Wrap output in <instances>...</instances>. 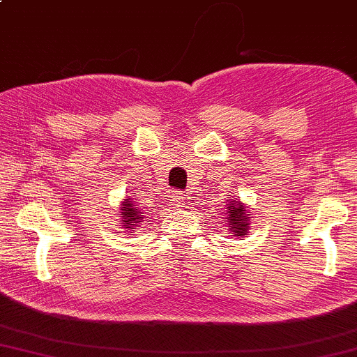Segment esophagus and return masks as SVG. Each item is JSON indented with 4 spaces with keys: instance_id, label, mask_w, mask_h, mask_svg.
Returning a JSON list of instances; mask_svg holds the SVG:
<instances>
[{
    "instance_id": "obj_1",
    "label": "esophagus",
    "mask_w": 357,
    "mask_h": 357,
    "mask_svg": "<svg viewBox=\"0 0 357 357\" xmlns=\"http://www.w3.org/2000/svg\"><path fill=\"white\" fill-rule=\"evenodd\" d=\"M184 195L179 192V190H173L172 194V205H174V207H184Z\"/></svg>"
}]
</instances>
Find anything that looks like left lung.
Returning <instances> with one entry per match:
<instances>
[{"mask_svg": "<svg viewBox=\"0 0 357 357\" xmlns=\"http://www.w3.org/2000/svg\"><path fill=\"white\" fill-rule=\"evenodd\" d=\"M250 212H248L244 204H241L238 199H228L227 212H225V222H228V229L231 234L239 238V236L248 234L250 225Z\"/></svg>", "mask_w": 357, "mask_h": 357, "instance_id": "obj_1", "label": "left lung"}]
</instances>
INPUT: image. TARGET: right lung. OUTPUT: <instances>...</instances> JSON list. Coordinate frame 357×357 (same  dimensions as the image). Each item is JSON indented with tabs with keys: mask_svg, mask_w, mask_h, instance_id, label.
<instances>
[{
	"mask_svg": "<svg viewBox=\"0 0 357 357\" xmlns=\"http://www.w3.org/2000/svg\"><path fill=\"white\" fill-rule=\"evenodd\" d=\"M121 205H123V207H121V212H119V213L123 215V218H121L123 228L135 229V227H137V223L144 217H142V215H140L139 208L132 204V199H129V197L124 199L123 202H121Z\"/></svg>",
	"mask_w": 357,
	"mask_h": 357,
	"instance_id": "right-lung-1",
	"label": "right lung"
}]
</instances>
